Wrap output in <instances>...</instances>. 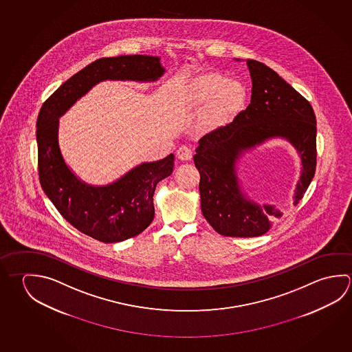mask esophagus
Here are the masks:
<instances>
[{"label": "esophagus", "mask_w": 352, "mask_h": 352, "mask_svg": "<svg viewBox=\"0 0 352 352\" xmlns=\"http://www.w3.org/2000/svg\"><path fill=\"white\" fill-rule=\"evenodd\" d=\"M192 155H194L192 149L189 148L188 146H182L177 151V155H178L179 160H182V161H190L191 158H192Z\"/></svg>", "instance_id": "34e87169"}]
</instances>
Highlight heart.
<instances>
[{
    "mask_svg": "<svg viewBox=\"0 0 352 352\" xmlns=\"http://www.w3.org/2000/svg\"><path fill=\"white\" fill-rule=\"evenodd\" d=\"M192 94L197 101L211 99V111L215 116H223L240 104L243 87L234 80L223 81L220 75H206L195 81Z\"/></svg>",
    "mask_w": 352,
    "mask_h": 352,
    "instance_id": "obj_1",
    "label": "heart"
}]
</instances>
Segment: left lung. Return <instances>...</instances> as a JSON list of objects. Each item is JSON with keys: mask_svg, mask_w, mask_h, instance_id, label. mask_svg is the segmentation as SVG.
<instances>
[{"mask_svg": "<svg viewBox=\"0 0 352 352\" xmlns=\"http://www.w3.org/2000/svg\"><path fill=\"white\" fill-rule=\"evenodd\" d=\"M247 65L252 79L251 104L231 124L205 135L194 155L204 217L217 234L228 237L261 236L282 216L274 206L261 208L241 192L234 161L243 149L276 136L287 138L298 149L302 173L296 205L316 168V118L310 102L263 63L247 59Z\"/></svg>", "mask_w": 352, "mask_h": 352, "instance_id": "1", "label": "left lung"}]
</instances>
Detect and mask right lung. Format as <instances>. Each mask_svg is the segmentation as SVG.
<instances>
[{
    "label": "right lung",
    "instance_id": "obj_1",
    "mask_svg": "<svg viewBox=\"0 0 352 352\" xmlns=\"http://www.w3.org/2000/svg\"><path fill=\"white\" fill-rule=\"evenodd\" d=\"M163 73L157 56L101 58L62 84L41 107L37 144L42 189L70 225L95 240L120 242L148 228L155 217V185L173 172L174 155L143 163L113 184L90 186L64 163L58 144V118L99 81L155 80Z\"/></svg>",
    "mask_w": 352,
    "mask_h": 352
}]
</instances>
